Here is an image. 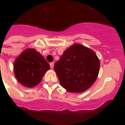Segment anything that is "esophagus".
I'll return each instance as SVG.
<instances>
[{"label":"esophagus","mask_w":125,"mask_h":125,"mask_svg":"<svg viewBox=\"0 0 125 125\" xmlns=\"http://www.w3.org/2000/svg\"><path fill=\"white\" fill-rule=\"evenodd\" d=\"M49 65H50V68H53V63L52 62L49 63Z\"/></svg>","instance_id":"esophagus-1"}]
</instances>
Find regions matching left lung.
Segmentation results:
<instances>
[{
	"label": "left lung",
	"mask_w": 125,
	"mask_h": 125,
	"mask_svg": "<svg viewBox=\"0 0 125 125\" xmlns=\"http://www.w3.org/2000/svg\"><path fill=\"white\" fill-rule=\"evenodd\" d=\"M99 68L96 53L80 44L66 49L54 65L62 86L70 92L88 89L96 80Z\"/></svg>",
	"instance_id": "8db88e82"
}]
</instances>
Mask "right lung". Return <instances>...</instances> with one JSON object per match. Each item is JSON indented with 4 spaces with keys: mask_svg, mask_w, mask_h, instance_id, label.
<instances>
[{
    "mask_svg": "<svg viewBox=\"0 0 125 125\" xmlns=\"http://www.w3.org/2000/svg\"><path fill=\"white\" fill-rule=\"evenodd\" d=\"M49 69V63L34 49L25 50L14 64L16 78L22 85L29 88L37 86Z\"/></svg>",
    "mask_w": 125,
    "mask_h": 125,
    "instance_id": "obj_1",
    "label": "right lung"
}]
</instances>
